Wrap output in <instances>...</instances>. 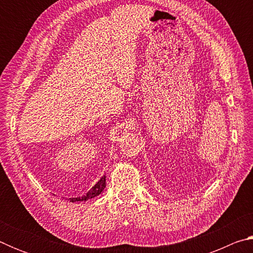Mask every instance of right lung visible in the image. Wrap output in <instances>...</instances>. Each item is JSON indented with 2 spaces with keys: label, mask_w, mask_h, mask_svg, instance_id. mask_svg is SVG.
Instances as JSON below:
<instances>
[{
  "label": "right lung",
  "mask_w": 253,
  "mask_h": 253,
  "mask_svg": "<svg viewBox=\"0 0 253 253\" xmlns=\"http://www.w3.org/2000/svg\"><path fill=\"white\" fill-rule=\"evenodd\" d=\"M106 186V176H102L99 182H98L95 186H93L90 191L88 192L87 194L84 195V196H80V198H74V199H70V202H78V201H87L89 199H92L95 198V196L99 195L102 191H104V188Z\"/></svg>",
  "instance_id": "obj_1"
}]
</instances>
